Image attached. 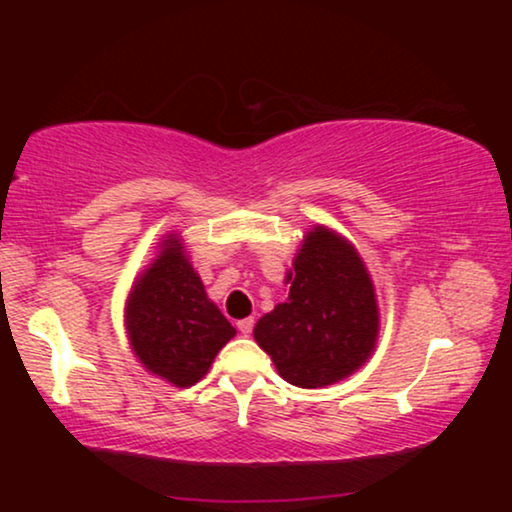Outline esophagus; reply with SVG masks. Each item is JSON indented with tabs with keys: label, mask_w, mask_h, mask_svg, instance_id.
<instances>
[{
	"label": "esophagus",
	"mask_w": 512,
	"mask_h": 512,
	"mask_svg": "<svg viewBox=\"0 0 512 512\" xmlns=\"http://www.w3.org/2000/svg\"><path fill=\"white\" fill-rule=\"evenodd\" d=\"M252 327H255V317H245V320L238 322V330L240 334H245V337L252 332Z\"/></svg>",
	"instance_id": "1"
}]
</instances>
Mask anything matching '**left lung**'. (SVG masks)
<instances>
[{"label":"left lung","instance_id":"left-lung-1","mask_svg":"<svg viewBox=\"0 0 512 512\" xmlns=\"http://www.w3.org/2000/svg\"><path fill=\"white\" fill-rule=\"evenodd\" d=\"M286 281L289 298L255 325L257 344L281 378L322 387L354 373L378 337V305L361 257L344 238L317 226Z\"/></svg>","mask_w":512,"mask_h":512}]
</instances>
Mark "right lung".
<instances>
[{
  "label": "right lung",
  "instance_id": "1",
  "mask_svg": "<svg viewBox=\"0 0 512 512\" xmlns=\"http://www.w3.org/2000/svg\"><path fill=\"white\" fill-rule=\"evenodd\" d=\"M127 332L139 361L178 387L195 385L236 334L207 298L178 238L163 243L161 255L129 293Z\"/></svg>",
  "mask_w": 512,
  "mask_h": 512
}]
</instances>
